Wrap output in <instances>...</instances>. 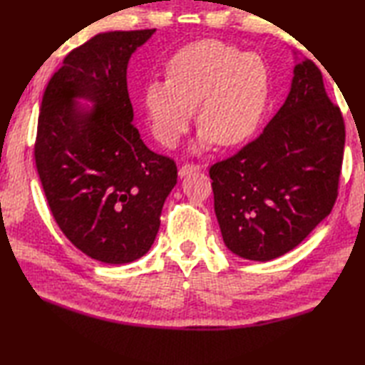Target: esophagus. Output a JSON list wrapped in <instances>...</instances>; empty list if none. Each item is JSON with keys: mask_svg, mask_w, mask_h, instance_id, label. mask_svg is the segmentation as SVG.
I'll return each instance as SVG.
<instances>
[{"mask_svg": "<svg viewBox=\"0 0 365 365\" xmlns=\"http://www.w3.org/2000/svg\"><path fill=\"white\" fill-rule=\"evenodd\" d=\"M203 168L201 165H195V164H185L180 168V176L181 178H185L187 175L193 173V172H200V170Z\"/></svg>", "mask_w": 365, "mask_h": 365, "instance_id": "1", "label": "esophagus"}]
</instances>
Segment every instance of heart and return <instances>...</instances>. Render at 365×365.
<instances>
[{
	"label": "heart",
	"mask_w": 365,
	"mask_h": 365,
	"mask_svg": "<svg viewBox=\"0 0 365 365\" xmlns=\"http://www.w3.org/2000/svg\"><path fill=\"white\" fill-rule=\"evenodd\" d=\"M270 98V73L257 53H242L222 40L205 38L182 46L167 63V79L145 87L143 104L151 133L175 148L187 131L195 108L201 126L192 150L215 142L236 147L257 129Z\"/></svg>",
	"instance_id": "heart-1"
}]
</instances>
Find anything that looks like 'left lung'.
Wrapping results in <instances>:
<instances>
[{
  "instance_id": "left-lung-1",
  "label": "left lung",
  "mask_w": 365,
  "mask_h": 365,
  "mask_svg": "<svg viewBox=\"0 0 365 365\" xmlns=\"http://www.w3.org/2000/svg\"><path fill=\"white\" fill-rule=\"evenodd\" d=\"M295 56L284 104L262 134L209 170L225 245L248 261L286 255L337 198L345 126L309 59Z\"/></svg>"
}]
</instances>
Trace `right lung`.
<instances>
[{
  "label": "right lung",
  "instance_id": "obj_1",
  "mask_svg": "<svg viewBox=\"0 0 365 365\" xmlns=\"http://www.w3.org/2000/svg\"><path fill=\"white\" fill-rule=\"evenodd\" d=\"M155 32L87 40L63 59L40 106L34 156L48 206L71 244L104 264L148 253L178 180L175 162L140 139L128 93V62Z\"/></svg>",
  "mask_w": 365,
  "mask_h": 365
}]
</instances>
